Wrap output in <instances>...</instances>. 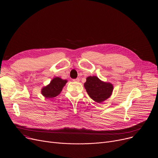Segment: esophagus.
<instances>
[{
  "instance_id": "esophagus-1",
  "label": "esophagus",
  "mask_w": 158,
  "mask_h": 158,
  "mask_svg": "<svg viewBox=\"0 0 158 158\" xmlns=\"http://www.w3.org/2000/svg\"><path fill=\"white\" fill-rule=\"evenodd\" d=\"M73 81L74 82H79L80 81V79L79 78H77L76 79H73Z\"/></svg>"
}]
</instances>
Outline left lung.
Masks as SVG:
<instances>
[{"mask_svg":"<svg viewBox=\"0 0 158 158\" xmlns=\"http://www.w3.org/2000/svg\"><path fill=\"white\" fill-rule=\"evenodd\" d=\"M84 87L89 97L97 103H102L109 98L114 90L112 84L102 81L95 76L87 77Z\"/></svg>","mask_w":158,"mask_h":158,"instance_id":"1","label":"left lung"}]
</instances>
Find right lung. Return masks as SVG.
<instances>
[{
	"instance_id": "obj_1",
	"label": "right lung",
	"mask_w": 158,
	"mask_h": 158,
	"mask_svg": "<svg viewBox=\"0 0 158 158\" xmlns=\"http://www.w3.org/2000/svg\"><path fill=\"white\" fill-rule=\"evenodd\" d=\"M68 81L62 79L59 77L52 79L50 83L41 89V94L46 98H52L60 94Z\"/></svg>"
}]
</instances>
